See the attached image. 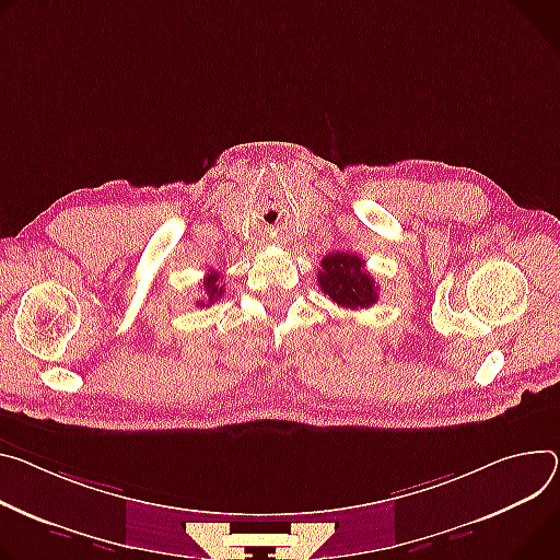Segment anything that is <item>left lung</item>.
Instances as JSON below:
<instances>
[{
	"instance_id": "1",
	"label": "left lung",
	"mask_w": 560,
	"mask_h": 560,
	"mask_svg": "<svg viewBox=\"0 0 560 560\" xmlns=\"http://www.w3.org/2000/svg\"><path fill=\"white\" fill-rule=\"evenodd\" d=\"M319 288L341 308H371L377 301V285L364 270V261L358 254L330 252L322 259Z\"/></svg>"
}]
</instances>
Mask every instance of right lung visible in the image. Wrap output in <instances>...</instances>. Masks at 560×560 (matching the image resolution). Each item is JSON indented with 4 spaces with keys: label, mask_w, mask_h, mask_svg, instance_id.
<instances>
[{
    "label": "right lung",
    "mask_w": 560,
    "mask_h": 560,
    "mask_svg": "<svg viewBox=\"0 0 560 560\" xmlns=\"http://www.w3.org/2000/svg\"><path fill=\"white\" fill-rule=\"evenodd\" d=\"M221 275L219 272H208V277L202 279V292H206V301L198 299V306H210L217 299H221L223 294V285H221Z\"/></svg>",
    "instance_id": "right-lung-1"
}]
</instances>
